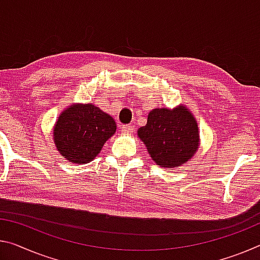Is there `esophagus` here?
<instances>
[{
    "mask_svg": "<svg viewBox=\"0 0 260 260\" xmlns=\"http://www.w3.org/2000/svg\"><path fill=\"white\" fill-rule=\"evenodd\" d=\"M121 132L123 134H131L132 132H134V127L131 125H123L121 126Z\"/></svg>",
    "mask_w": 260,
    "mask_h": 260,
    "instance_id": "1",
    "label": "esophagus"
}]
</instances>
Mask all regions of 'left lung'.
I'll list each match as a JSON object with an SVG mask.
<instances>
[{
    "label": "left lung",
    "mask_w": 260,
    "mask_h": 260,
    "mask_svg": "<svg viewBox=\"0 0 260 260\" xmlns=\"http://www.w3.org/2000/svg\"><path fill=\"white\" fill-rule=\"evenodd\" d=\"M138 137L152 160L169 170L187 163L200 147L197 119L183 104L151 110L146 126L138 129Z\"/></svg>",
    "instance_id": "obj_1"
}]
</instances>
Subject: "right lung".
<instances>
[{
	"instance_id": "obj_1",
	"label": "right lung",
	"mask_w": 260,
	"mask_h": 260,
	"mask_svg": "<svg viewBox=\"0 0 260 260\" xmlns=\"http://www.w3.org/2000/svg\"><path fill=\"white\" fill-rule=\"evenodd\" d=\"M117 131L110 114L93 104L69 105L53 127V141L61 156L75 164H86L100 154Z\"/></svg>"
}]
</instances>
